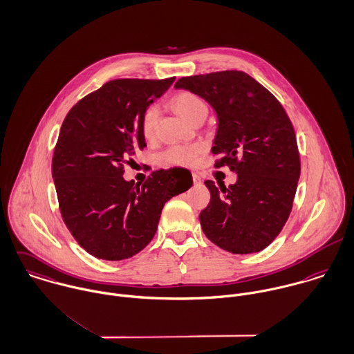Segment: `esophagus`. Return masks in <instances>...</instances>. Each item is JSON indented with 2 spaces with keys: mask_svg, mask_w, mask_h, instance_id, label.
<instances>
[{
  "mask_svg": "<svg viewBox=\"0 0 354 354\" xmlns=\"http://www.w3.org/2000/svg\"><path fill=\"white\" fill-rule=\"evenodd\" d=\"M192 180L195 184H199L201 183V177L196 174V173H192Z\"/></svg>",
  "mask_w": 354,
  "mask_h": 354,
  "instance_id": "obj_1",
  "label": "esophagus"
}]
</instances>
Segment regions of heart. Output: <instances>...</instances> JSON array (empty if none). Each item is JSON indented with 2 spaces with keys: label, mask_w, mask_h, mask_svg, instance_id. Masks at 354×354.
<instances>
[{
  "label": "heart",
  "mask_w": 354,
  "mask_h": 354,
  "mask_svg": "<svg viewBox=\"0 0 354 354\" xmlns=\"http://www.w3.org/2000/svg\"><path fill=\"white\" fill-rule=\"evenodd\" d=\"M173 107L176 111L187 119L192 120L194 117L202 110H207L205 102L191 92H181L173 99ZM159 119V109L156 104H149L141 117V131L149 138L155 134ZM205 151L202 144L194 145H173L165 149L159 155V162L165 166H191L195 163L196 158Z\"/></svg>",
  "instance_id": "obj_1"
}]
</instances>
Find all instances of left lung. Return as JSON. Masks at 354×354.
Returning a JSON list of instances; mask_svg holds the SVG:
<instances>
[{"label": "left lung", "mask_w": 354, "mask_h": 354, "mask_svg": "<svg viewBox=\"0 0 354 354\" xmlns=\"http://www.w3.org/2000/svg\"><path fill=\"white\" fill-rule=\"evenodd\" d=\"M174 86L214 109L218 129L212 151L220 156L214 166L237 174L228 188L205 181L212 195L199 214L205 235L234 254L263 250L288 220L301 174L291 120L280 102L243 71L183 77Z\"/></svg>", "instance_id": "1"}]
</instances>
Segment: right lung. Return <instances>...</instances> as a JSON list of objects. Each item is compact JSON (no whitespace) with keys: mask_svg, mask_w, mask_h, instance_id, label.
Here are the masks:
<instances>
[{"mask_svg":"<svg viewBox=\"0 0 354 354\" xmlns=\"http://www.w3.org/2000/svg\"><path fill=\"white\" fill-rule=\"evenodd\" d=\"M174 82L114 80L81 99L63 120L52 158L62 218L91 255L126 259L155 235L162 209L192 185L185 169L152 171L144 184L123 178V165L147 147L144 110Z\"/></svg>","mask_w":354,"mask_h":354,"instance_id":"add662e5","label":"right lung"}]
</instances>
